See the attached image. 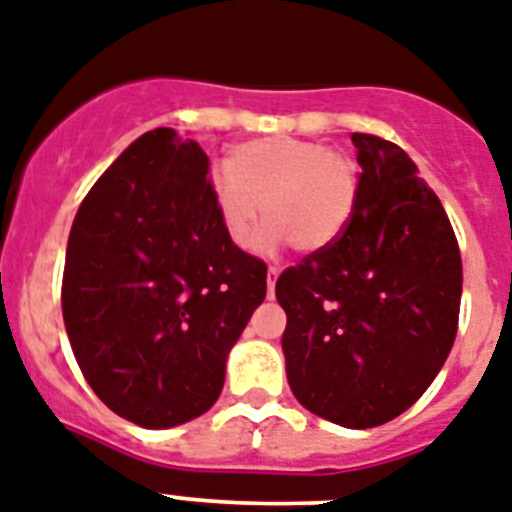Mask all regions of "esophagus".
Here are the masks:
<instances>
[{
	"label": "esophagus",
	"instance_id": "esophagus-1",
	"mask_svg": "<svg viewBox=\"0 0 512 512\" xmlns=\"http://www.w3.org/2000/svg\"><path fill=\"white\" fill-rule=\"evenodd\" d=\"M266 282H269V298H274V285H277V277H279V269L277 266H269V272H266Z\"/></svg>",
	"mask_w": 512,
	"mask_h": 512
}]
</instances>
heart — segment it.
Here are the masks:
<instances>
[{
  "instance_id": "heart-1",
  "label": "heart",
  "mask_w": 512,
  "mask_h": 512,
  "mask_svg": "<svg viewBox=\"0 0 512 512\" xmlns=\"http://www.w3.org/2000/svg\"><path fill=\"white\" fill-rule=\"evenodd\" d=\"M227 240L248 248L269 220L261 246L290 243L298 253H323L342 238L360 196V168L349 155L316 139L266 137L233 147L227 168L209 181Z\"/></svg>"
}]
</instances>
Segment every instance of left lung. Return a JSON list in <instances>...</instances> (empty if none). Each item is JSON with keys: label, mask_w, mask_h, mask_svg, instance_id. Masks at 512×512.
<instances>
[{"label": "left lung", "mask_w": 512, "mask_h": 512, "mask_svg": "<svg viewBox=\"0 0 512 512\" xmlns=\"http://www.w3.org/2000/svg\"><path fill=\"white\" fill-rule=\"evenodd\" d=\"M360 196L329 251L277 279L295 399L334 425L391 422L427 391L458 331L461 251L435 191L399 144L352 134Z\"/></svg>", "instance_id": "8db88e82"}]
</instances>
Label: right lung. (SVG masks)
Returning a JSON list of instances; mask_svg holds the SVG:
<instances>
[{"label":"right lung","mask_w":512,"mask_h":512,"mask_svg":"<svg viewBox=\"0 0 512 512\" xmlns=\"http://www.w3.org/2000/svg\"><path fill=\"white\" fill-rule=\"evenodd\" d=\"M209 157L147 131L95 181L67 243L61 310L85 381L119 417L176 427L217 401L266 264L227 240Z\"/></svg>","instance_id":"right-lung-1"}]
</instances>
